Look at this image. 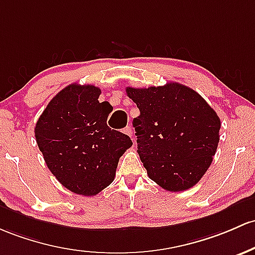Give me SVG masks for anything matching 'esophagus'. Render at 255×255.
<instances>
[{
	"label": "esophagus",
	"instance_id": "esophagus-1",
	"mask_svg": "<svg viewBox=\"0 0 255 255\" xmlns=\"http://www.w3.org/2000/svg\"><path fill=\"white\" fill-rule=\"evenodd\" d=\"M125 133L128 134L129 136H133V128L132 126H127V127L125 128Z\"/></svg>",
	"mask_w": 255,
	"mask_h": 255
}]
</instances>
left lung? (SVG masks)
<instances>
[{"label": "left lung", "instance_id": "left-lung-1", "mask_svg": "<svg viewBox=\"0 0 255 255\" xmlns=\"http://www.w3.org/2000/svg\"><path fill=\"white\" fill-rule=\"evenodd\" d=\"M140 115L133 120L138 153L151 180L167 191L200 181L213 161L220 120L205 99L177 82L126 88Z\"/></svg>", "mask_w": 255, "mask_h": 255}]
</instances>
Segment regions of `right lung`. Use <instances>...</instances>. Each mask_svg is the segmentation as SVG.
I'll return each instance as SVG.
<instances>
[{"label": "right lung", "instance_id": "add662e5", "mask_svg": "<svg viewBox=\"0 0 255 255\" xmlns=\"http://www.w3.org/2000/svg\"><path fill=\"white\" fill-rule=\"evenodd\" d=\"M96 86L70 85L48 103L35 127L48 169L70 191L96 196L114 181L119 159L133 145L106 121L113 106Z\"/></svg>", "mask_w": 255, "mask_h": 255}]
</instances>
